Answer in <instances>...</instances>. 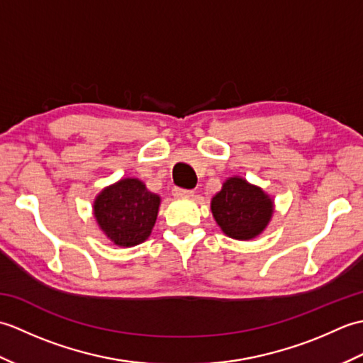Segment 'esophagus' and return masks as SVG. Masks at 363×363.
<instances>
[{"instance_id":"1","label":"esophagus","mask_w":363,"mask_h":363,"mask_svg":"<svg viewBox=\"0 0 363 363\" xmlns=\"http://www.w3.org/2000/svg\"><path fill=\"white\" fill-rule=\"evenodd\" d=\"M173 195L177 198H190L194 196V190H186V189H173Z\"/></svg>"}]
</instances>
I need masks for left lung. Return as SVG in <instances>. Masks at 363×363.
<instances>
[{
  "label": "left lung",
  "mask_w": 363,
  "mask_h": 363,
  "mask_svg": "<svg viewBox=\"0 0 363 363\" xmlns=\"http://www.w3.org/2000/svg\"><path fill=\"white\" fill-rule=\"evenodd\" d=\"M211 209L223 233L235 240H251L264 233L274 211L273 199L240 176L228 177L212 198Z\"/></svg>",
  "instance_id": "obj_1"
}]
</instances>
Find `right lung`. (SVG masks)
<instances>
[{
    "label": "right lung",
    "instance_id": "right-lung-1",
    "mask_svg": "<svg viewBox=\"0 0 363 363\" xmlns=\"http://www.w3.org/2000/svg\"><path fill=\"white\" fill-rule=\"evenodd\" d=\"M159 206V195L151 194L135 177H126L101 190L95 198L94 215L113 245L129 248L150 237Z\"/></svg>",
    "mask_w": 363,
    "mask_h": 363
}]
</instances>
